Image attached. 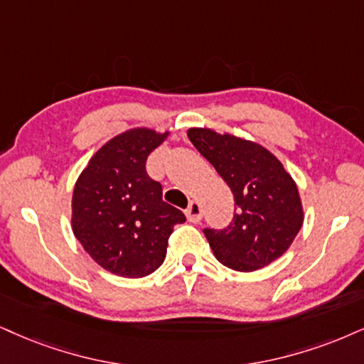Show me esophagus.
<instances>
[{"label":"esophagus","instance_id":"esophagus-1","mask_svg":"<svg viewBox=\"0 0 364 364\" xmlns=\"http://www.w3.org/2000/svg\"><path fill=\"white\" fill-rule=\"evenodd\" d=\"M186 216L191 223H199L203 219V209H200V204L197 200H192L189 208L186 209Z\"/></svg>","mask_w":364,"mask_h":364}]
</instances>
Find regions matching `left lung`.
<instances>
[{
  "label": "left lung",
  "mask_w": 364,
  "mask_h": 364,
  "mask_svg": "<svg viewBox=\"0 0 364 364\" xmlns=\"http://www.w3.org/2000/svg\"><path fill=\"white\" fill-rule=\"evenodd\" d=\"M235 196L230 226L204 228L214 257L236 272H255L285 253L302 228L299 191L267 148L213 129L187 132Z\"/></svg>",
  "instance_id": "obj_1"
}]
</instances>
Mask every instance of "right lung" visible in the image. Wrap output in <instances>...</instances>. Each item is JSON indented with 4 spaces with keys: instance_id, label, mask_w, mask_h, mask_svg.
<instances>
[{
    "instance_id": "right-lung-1",
    "label": "right lung",
    "mask_w": 364,
    "mask_h": 364,
    "mask_svg": "<svg viewBox=\"0 0 364 364\" xmlns=\"http://www.w3.org/2000/svg\"><path fill=\"white\" fill-rule=\"evenodd\" d=\"M167 133L132 129L107 141L75 183L73 230L82 248L107 272L141 278L167 255L182 210L161 200V186L146 172L148 155Z\"/></svg>"
}]
</instances>
